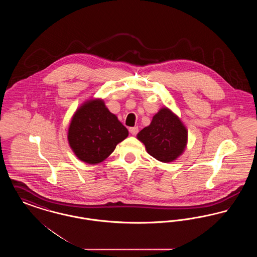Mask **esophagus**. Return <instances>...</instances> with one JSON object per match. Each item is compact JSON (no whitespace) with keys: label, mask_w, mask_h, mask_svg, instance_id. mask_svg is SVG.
I'll use <instances>...</instances> for the list:
<instances>
[{"label":"esophagus","mask_w":257,"mask_h":257,"mask_svg":"<svg viewBox=\"0 0 257 257\" xmlns=\"http://www.w3.org/2000/svg\"><path fill=\"white\" fill-rule=\"evenodd\" d=\"M129 131H130V133L133 135V136H136V135L138 134V132H139V128H138L137 126L131 127V128L129 129Z\"/></svg>","instance_id":"obj_1"}]
</instances>
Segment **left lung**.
<instances>
[{
    "label": "left lung",
    "mask_w": 257,
    "mask_h": 257,
    "mask_svg": "<svg viewBox=\"0 0 257 257\" xmlns=\"http://www.w3.org/2000/svg\"><path fill=\"white\" fill-rule=\"evenodd\" d=\"M147 153L162 163L179 158L188 144V129L181 118L164 106L152 117L150 124L137 135Z\"/></svg>",
    "instance_id": "obj_1"
}]
</instances>
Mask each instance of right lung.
Here are the masks:
<instances>
[{
  "label": "right lung",
  "mask_w": 257,
  "mask_h": 257,
  "mask_svg": "<svg viewBox=\"0 0 257 257\" xmlns=\"http://www.w3.org/2000/svg\"><path fill=\"white\" fill-rule=\"evenodd\" d=\"M128 135L127 128L110 112L104 100L92 97L75 110L67 140L78 159L96 165L107 159Z\"/></svg>",
  "instance_id": "1"
}]
</instances>
